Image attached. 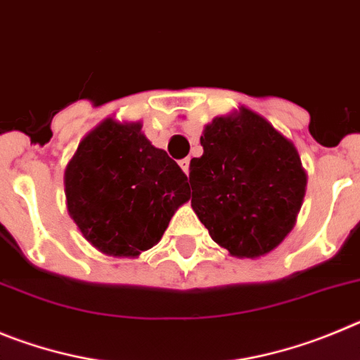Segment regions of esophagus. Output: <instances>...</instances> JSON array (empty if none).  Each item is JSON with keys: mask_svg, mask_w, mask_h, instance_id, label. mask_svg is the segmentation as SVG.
<instances>
[{"mask_svg": "<svg viewBox=\"0 0 360 360\" xmlns=\"http://www.w3.org/2000/svg\"><path fill=\"white\" fill-rule=\"evenodd\" d=\"M179 167L183 168V172L188 176V172H190V160H188V158H184V160H181V161H179Z\"/></svg>", "mask_w": 360, "mask_h": 360, "instance_id": "34e87169", "label": "esophagus"}]
</instances>
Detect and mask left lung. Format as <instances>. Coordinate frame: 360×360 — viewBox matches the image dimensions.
<instances>
[{
	"mask_svg": "<svg viewBox=\"0 0 360 360\" xmlns=\"http://www.w3.org/2000/svg\"><path fill=\"white\" fill-rule=\"evenodd\" d=\"M190 161L192 208L233 257H262L283 240L305 195L294 145L257 112L215 118Z\"/></svg>",
	"mask_w": 360,
	"mask_h": 360,
	"instance_id": "left-lung-1",
	"label": "left lung"
}]
</instances>
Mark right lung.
Segmentation results:
<instances>
[{
	"label": "right lung",
	"instance_id": "right-lung-1",
	"mask_svg": "<svg viewBox=\"0 0 360 360\" xmlns=\"http://www.w3.org/2000/svg\"><path fill=\"white\" fill-rule=\"evenodd\" d=\"M186 181L179 165L145 138L141 124L105 120L68 165V212L98 251L138 257L160 242L188 200Z\"/></svg>",
	"mask_w": 360,
	"mask_h": 360
}]
</instances>
